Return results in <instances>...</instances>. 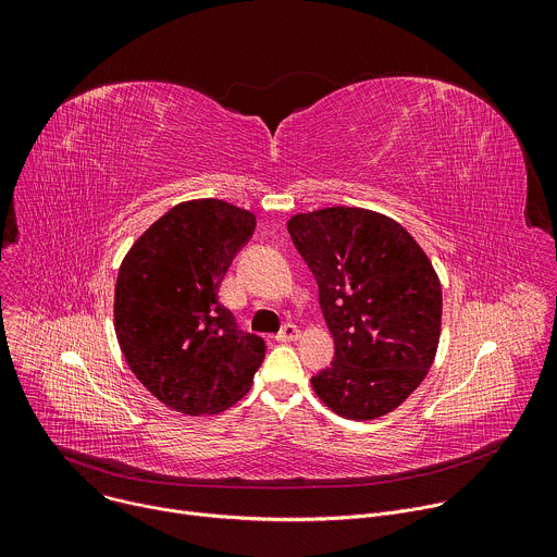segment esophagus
Instances as JSON below:
<instances>
[{
	"label": "esophagus",
	"mask_w": 557,
	"mask_h": 557,
	"mask_svg": "<svg viewBox=\"0 0 557 557\" xmlns=\"http://www.w3.org/2000/svg\"><path fill=\"white\" fill-rule=\"evenodd\" d=\"M299 339V329L295 324H284V329L277 333V342H295Z\"/></svg>",
	"instance_id": "1"
}]
</instances>
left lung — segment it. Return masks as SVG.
Here are the masks:
<instances>
[{
	"label": "left lung",
	"instance_id": "1",
	"mask_svg": "<svg viewBox=\"0 0 557 557\" xmlns=\"http://www.w3.org/2000/svg\"><path fill=\"white\" fill-rule=\"evenodd\" d=\"M293 245L320 286L335 361L310 379L339 417L372 421L421 385L441 339L438 275L396 220L326 207L288 220Z\"/></svg>",
	"mask_w": 557,
	"mask_h": 557
}]
</instances>
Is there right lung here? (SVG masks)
Listing matches in <instances>:
<instances>
[{
  "label": "right lung",
  "mask_w": 557,
  "mask_h": 557,
  "mask_svg": "<svg viewBox=\"0 0 557 557\" xmlns=\"http://www.w3.org/2000/svg\"><path fill=\"white\" fill-rule=\"evenodd\" d=\"M256 215L218 198L172 207L132 245L114 288V331L134 376L168 408L200 417L240 401L264 339L218 299Z\"/></svg>",
  "instance_id": "1"
}]
</instances>
